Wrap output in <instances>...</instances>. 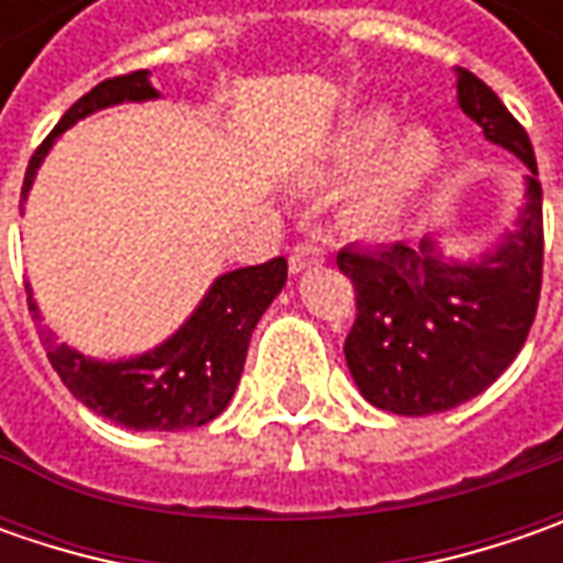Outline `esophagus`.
Returning <instances> with one entry per match:
<instances>
[{"label": "esophagus", "mask_w": 563, "mask_h": 563, "mask_svg": "<svg viewBox=\"0 0 563 563\" xmlns=\"http://www.w3.org/2000/svg\"><path fill=\"white\" fill-rule=\"evenodd\" d=\"M322 263H325V250H322V244H316V241H300L291 250V256H288V266H291L294 275L313 269V266H322Z\"/></svg>", "instance_id": "esophagus-1"}]
</instances>
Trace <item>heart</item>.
I'll return each instance as SVG.
<instances>
[{"label":"heart","mask_w":563,"mask_h":563,"mask_svg":"<svg viewBox=\"0 0 563 563\" xmlns=\"http://www.w3.org/2000/svg\"><path fill=\"white\" fill-rule=\"evenodd\" d=\"M391 131H395V115L388 109H366L351 115L325 146V168L329 172L357 168L388 140ZM439 168H442V143L435 141L432 131L426 128L398 131L360 181L354 197V216L360 225L378 228L395 222L407 203L432 181Z\"/></svg>","instance_id":"1"}]
</instances>
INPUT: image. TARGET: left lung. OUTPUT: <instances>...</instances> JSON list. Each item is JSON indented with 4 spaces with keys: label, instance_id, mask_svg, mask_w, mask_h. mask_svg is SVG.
I'll return each instance as SVG.
<instances>
[{
    "label": "left lung",
    "instance_id": "left-lung-1",
    "mask_svg": "<svg viewBox=\"0 0 563 563\" xmlns=\"http://www.w3.org/2000/svg\"><path fill=\"white\" fill-rule=\"evenodd\" d=\"M457 102L530 168L517 228L476 263H444L432 238L420 247L338 250V269L357 291L347 369L363 398L400 417L444 413L486 391L520 354L542 291V185L530 137L466 68H457Z\"/></svg>",
    "mask_w": 563,
    "mask_h": 563
}]
</instances>
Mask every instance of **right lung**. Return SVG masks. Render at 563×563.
<instances>
[{
  "label": "right lung",
  "mask_w": 563,
  "mask_h": 563,
  "mask_svg": "<svg viewBox=\"0 0 563 563\" xmlns=\"http://www.w3.org/2000/svg\"><path fill=\"white\" fill-rule=\"evenodd\" d=\"M156 97L159 93L153 90L146 71H131V75L109 77L97 84L90 93L77 99L55 124L53 134L36 146L31 165L24 172L21 197H27L33 175L43 163V156L49 153L55 137L68 131L75 121L106 106ZM285 282H288L285 256H275L263 266L219 275L203 297V303L194 310L185 325L156 351H146L141 357L115 360V363L84 357L68 344H55L49 329L40 332V341L58 378L93 413L121 422L128 429L181 432V429L216 420L225 410L244 373L250 335L260 316L266 313V307L285 288ZM24 291H27L33 322H40L43 316L33 303L31 285H24Z\"/></svg>",
  "instance_id": "1"
}]
</instances>
